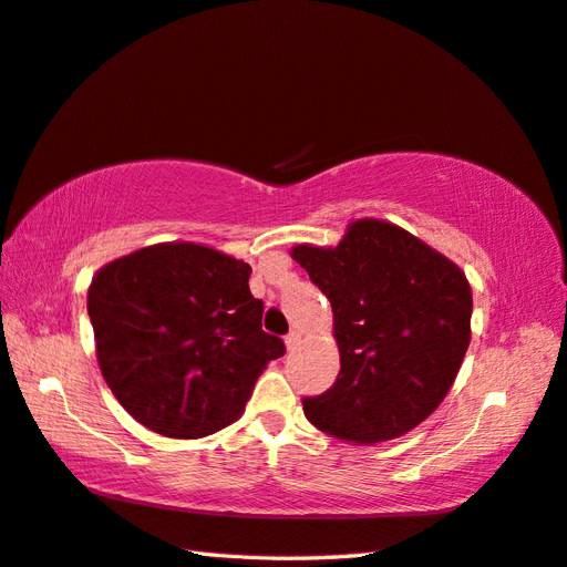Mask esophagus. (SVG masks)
I'll use <instances>...</instances> for the list:
<instances>
[{
    "label": "esophagus",
    "instance_id": "34e87169",
    "mask_svg": "<svg viewBox=\"0 0 567 567\" xmlns=\"http://www.w3.org/2000/svg\"><path fill=\"white\" fill-rule=\"evenodd\" d=\"M298 344H300V334H298L296 330L288 332V334H286V347H288V349H296Z\"/></svg>",
    "mask_w": 567,
    "mask_h": 567
}]
</instances>
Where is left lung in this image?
<instances>
[{
  "instance_id": "left-lung-1",
  "label": "left lung",
  "mask_w": 567,
  "mask_h": 567,
  "mask_svg": "<svg viewBox=\"0 0 567 567\" xmlns=\"http://www.w3.org/2000/svg\"><path fill=\"white\" fill-rule=\"evenodd\" d=\"M291 257L332 303L339 375L303 398L320 432L379 444L414 430L454 385L471 344L465 274L393 223L363 218L337 247L298 245Z\"/></svg>"
}]
</instances>
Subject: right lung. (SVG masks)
Returning <instances> with one entry per match:
<instances>
[{
    "instance_id": "obj_1",
    "label": "right lung",
    "mask_w": 567,
    "mask_h": 567,
    "mask_svg": "<svg viewBox=\"0 0 567 567\" xmlns=\"http://www.w3.org/2000/svg\"><path fill=\"white\" fill-rule=\"evenodd\" d=\"M251 267L194 243H165L99 269L86 293L96 359L128 414L162 436L216 434L245 412L279 337L261 330Z\"/></svg>"
}]
</instances>
